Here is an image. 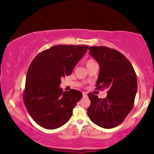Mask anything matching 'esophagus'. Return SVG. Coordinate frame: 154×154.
Masks as SVG:
<instances>
[{
    "mask_svg": "<svg viewBox=\"0 0 154 154\" xmlns=\"http://www.w3.org/2000/svg\"><path fill=\"white\" fill-rule=\"evenodd\" d=\"M83 97H85V96H87V93L86 92H83Z\"/></svg>",
    "mask_w": 154,
    "mask_h": 154,
    "instance_id": "34e87169",
    "label": "esophagus"
}]
</instances>
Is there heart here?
<instances>
[{"label":"heart","instance_id":"b5f03b06","mask_svg":"<svg viewBox=\"0 0 154 154\" xmlns=\"http://www.w3.org/2000/svg\"><path fill=\"white\" fill-rule=\"evenodd\" d=\"M96 62L92 59H88V60L85 62V64H86V66H89L90 65L95 64Z\"/></svg>","mask_w":154,"mask_h":154}]
</instances>
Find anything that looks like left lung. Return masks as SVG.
I'll return each mask as SVG.
<instances>
[{"instance_id": "obj_1", "label": "left lung", "mask_w": 154, "mask_h": 154, "mask_svg": "<svg viewBox=\"0 0 154 154\" xmlns=\"http://www.w3.org/2000/svg\"><path fill=\"white\" fill-rule=\"evenodd\" d=\"M89 51L100 66L96 89H107L108 93L103 99L88 94L91 104L88 115L97 126L112 128L120 124L133 108L137 75L128 60L116 49L93 46Z\"/></svg>"}]
</instances>
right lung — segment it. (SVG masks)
<instances>
[{
    "instance_id": "right-lung-1",
    "label": "right lung",
    "mask_w": 154,
    "mask_h": 154,
    "mask_svg": "<svg viewBox=\"0 0 154 154\" xmlns=\"http://www.w3.org/2000/svg\"><path fill=\"white\" fill-rule=\"evenodd\" d=\"M88 49V45H55L38 54L30 63L23 97L31 118L40 126L56 129L71 118L82 93L74 89L63 92L61 78L71 74Z\"/></svg>"
}]
</instances>
